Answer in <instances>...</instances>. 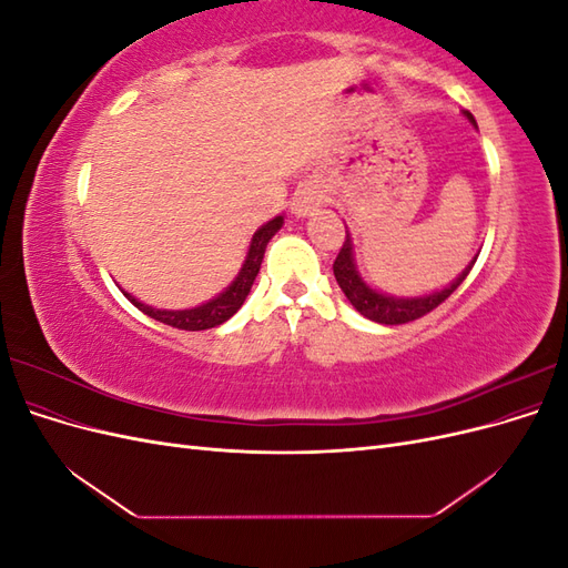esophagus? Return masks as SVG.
Listing matches in <instances>:
<instances>
[{
    "label": "esophagus",
    "instance_id": "obj_1",
    "mask_svg": "<svg viewBox=\"0 0 568 568\" xmlns=\"http://www.w3.org/2000/svg\"><path fill=\"white\" fill-rule=\"evenodd\" d=\"M320 205H322V196L315 192L313 186H303L301 192L294 196V213L298 217L313 215L320 209Z\"/></svg>",
    "mask_w": 568,
    "mask_h": 568
}]
</instances>
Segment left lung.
I'll list each match as a JSON object with an SVG mask.
<instances>
[{"instance_id":"1","label":"left lung","mask_w":568,"mask_h":568,"mask_svg":"<svg viewBox=\"0 0 568 568\" xmlns=\"http://www.w3.org/2000/svg\"><path fill=\"white\" fill-rule=\"evenodd\" d=\"M464 115L469 118L471 125H476V120L469 111H464ZM476 257L478 255H474V261L462 270V274L450 286L434 291V294H428V296L398 298V296L382 294V291L372 288L369 284H365L363 277H359V272L355 267V257H353V242H351V234L346 230V242H343L336 261H334V277H336L343 294H346V298L351 301V305L363 317H367L372 322H379V324H405V322L424 317L426 313H432L434 307H438L445 298H448L453 291L464 280H467V274L471 272Z\"/></svg>"}]
</instances>
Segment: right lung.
Here are the masks:
<instances>
[{"instance_id":"1","label":"right lung","mask_w":568,"mask_h":568,"mask_svg":"<svg viewBox=\"0 0 568 568\" xmlns=\"http://www.w3.org/2000/svg\"><path fill=\"white\" fill-rule=\"evenodd\" d=\"M282 225H284L282 215L265 222V225L253 234L248 253H246V261L242 265V272L236 274V280L225 291H222L220 296L211 298L209 303H203L199 307H189V311H159V307H151L142 301H136L134 296L128 294V291H123V294L128 296V301L134 307H140L144 315L159 320L163 324L175 326V329H184V332L213 329V326L227 322L239 311V307L244 305L248 291H251L255 277H257V272H261V263H263V255H265L270 239L282 230Z\"/></svg>"}]
</instances>
